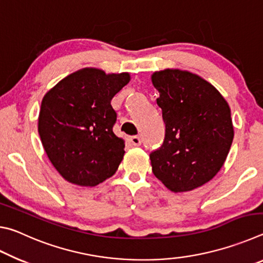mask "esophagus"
<instances>
[{
	"mask_svg": "<svg viewBox=\"0 0 263 263\" xmlns=\"http://www.w3.org/2000/svg\"><path fill=\"white\" fill-rule=\"evenodd\" d=\"M128 142H130L132 146H139V145H141V139H140V137L133 136V137L128 138Z\"/></svg>",
	"mask_w": 263,
	"mask_h": 263,
	"instance_id": "esophagus-1",
	"label": "esophagus"
}]
</instances>
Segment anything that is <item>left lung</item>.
<instances>
[{"mask_svg":"<svg viewBox=\"0 0 263 263\" xmlns=\"http://www.w3.org/2000/svg\"><path fill=\"white\" fill-rule=\"evenodd\" d=\"M166 125L161 147L151 153L153 174L174 193L208 183L224 164L234 130L226 100L206 80L167 68L151 77Z\"/></svg>","mask_w":263,"mask_h":263,"instance_id":"8db88e82","label":"left lung"}]
</instances>
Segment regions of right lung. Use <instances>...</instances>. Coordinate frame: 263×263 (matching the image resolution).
Wrapping results in <instances>:
<instances>
[{
  "label": "right lung",
  "instance_id": "add662e5",
  "mask_svg": "<svg viewBox=\"0 0 263 263\" xmlns=\"http://www.w3.org/2000/svg\"><path fill=\"white\" fill-rule=\"evenodd\" d=\"M130 80L128 73L87 67L67 75L43 97L39 137L69 183L95 186L118 169L125 142L112 132L117 116L111 100Z\"/></svg>",
  "mask_w": 263,
  "mask_h": 263
}]
</instances>
